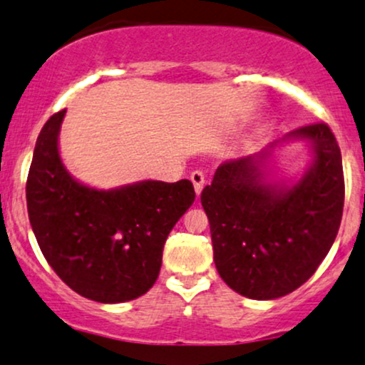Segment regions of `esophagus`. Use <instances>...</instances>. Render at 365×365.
Masks as SVG:
<instances>
[{"label":"esophagus","instance_id":"34e87169","mask_svg":"<svg viewBox=\"0 0 365 365\" xmlns=\"http://www.w3.org/2000/svg\"><path fill=\"white\" fill-rule=\"evenodd\" d=\"M190 180H192V183H194L195 194L200 195V192H202V188H204V182H206V178H204V173L200 170L192 171Z\"/></svg>","mask_w":365,"mask_h":365}]
</instances>
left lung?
<instances>
[{
  "mask_svg": "<svg viewBox=\"0 0 365 365\" xmlns=\"http://www.w3.org/2000/svg\"><path fill=\"white\" fill-rule=\"evenodd\" d=\"M305 140L313 163L299 182H269L270 149ZM341 153L326 123L300 127L252 156L217 166L200 194L215 264L232 290L254 300L288 295L316 273L341 223Z\"/></svg>",
  "mask_w": 365,
  "mask_h": 365,
  "instance_id": "8db88e82",
  "label": "left lung"
}]
</instances>
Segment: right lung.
Returning <instances> with one entry per match:
<instances>
[{"label":"right lung","mask_w":365,"mask_h":365,"mask_svg":"<svg viewBox=\"0 0 365 365\" xmlns=\"http://www.w3.org/2000/svg\"><path fill=\"white\" fill-rule=\"evenodd\" d=\"M65 113H54L36 142L25 188L32 232L73 292L101 304L128 302L156 283L163 247L195 200L194 185L144 180L98 190L77 182L58 150Z\"/></svg>","instance_id":"right-lung-1"}]
</instances>
